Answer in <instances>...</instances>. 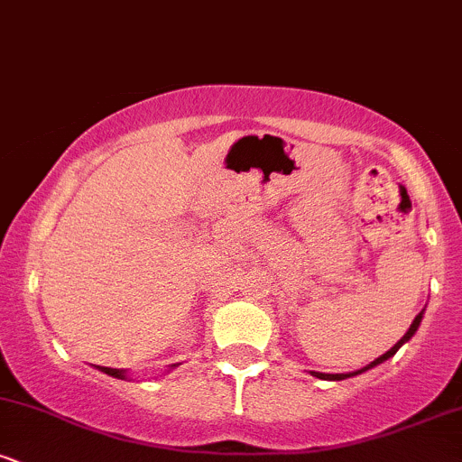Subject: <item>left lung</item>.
I'll return each mask as SVG.
<instances>
[{
  "mask_svg": "<svg viewBox=\"0 0 462 462\" xmlns=\"http://www.w3.org/2000/svg\"><path fill=\"white\" fill-rule=\"evenodd\" d=\"M421 319H423V310L419 312V315L415 317V321L411 323V328H408V332L404 334V337H402L400 341H397L395 346L389 349V352L383 354V356H380V358H375L374 363H371V365H367V367H363V369H358V371H352V374H319V371H310V374H312V375H317V378H321V380H346V378H352V375L363 374V371H367V369H371V367H375V365H380V363H384V360H389V358L393 356V354L397 352V349H400L402 346H404L406 341H411L412 334L417 332V328H419V323H421Z\"/></svg>",
  "mask_w": 462,
  "mask_h": 462,
  "instance_id": "8db88e82",
  "label": "left lung"
}]
</instances>
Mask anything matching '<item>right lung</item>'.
<instances>
[{"label": "right lung", "mask_w": 462, "mask_h": 462, "mask_svg": "<svg viewBox=\"0 0 462 462\" xmlns=\"http://www.w3.org/2000/svg\"><path fill=\"white\" fill-rule=\"evenodd\" d=\"M171 367H176V365H171ZM97 369H99V371H104V374L113 375V378L125 380V371H124V369H113V367H99V365H97Z\"/></svg>", "instance_id": "1"}]
</instances>
